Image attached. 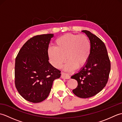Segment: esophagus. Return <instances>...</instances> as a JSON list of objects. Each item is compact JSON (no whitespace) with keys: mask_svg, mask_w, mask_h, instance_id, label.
Segmentation results:
<instances>
[{"mask_svg":"<svg viewBox=\"0 0 122 122\" xmlns=\"http://www.w3.org/2000/svg\"><path fill=\"white\" fill-rule=\"evenodd\" d=\"M61 78L64 79H69L70 76L68 74H66L65 73H63V72H62L61 73Z\"/></svg>","mask_w":122,"mask_h":122,"instance_id":"esophagus-1","label":"esophagus"}]
</instances>
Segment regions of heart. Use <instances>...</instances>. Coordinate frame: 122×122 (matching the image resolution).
Wrapping results in <instances>:
<instances>
[{
  "instance_id": "b5f03b06",
  "label": "heart",
  "mask_w": 122,
  "mask_h": 122,
  "mask_svg": "<svg viewBox=\"0 0 122 122\" xmlns=\"http://www.w3.org/2000/svg\"><path fill=\"white\" fill-rule=\"evenodd\" d=\"M54 45L49 47L48 56L51 63L56 68H60L66 58L68 60L64 69L67 71L84 66L89 58L91 46L84 35L67 33L57 38Z\"/></svg>"
}]
</instances>
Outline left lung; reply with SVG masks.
I'll return each instance as SVG.
<instances>
[{"instance_id":"8db88e82","label":"left lung","mask_w":122,"mask_h":122,"mask_svg":"<svg viewBox=\"0 0 122 122\" xmlns=\"http://www.w3.org/2000/svg\"><path fill=\"white\" fill-rule=\"evenodd\" d=\"M91 49L86 64L71 76L77 81V86L72 90L77 97L89 98L97 94L107 84L111 70V63L105 44L97 36L87 30Z\"/></svg>"}]
</instances>
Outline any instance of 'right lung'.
<instances>
[{"label":"right lung","mask_w":122,"mask_h":122,"mask_svg":"<svg viewBox=\"0 0 122 122\" xmlns=\"http://www.w3.org/2000/svg\"><path fill=\"white\" fill-rule=\"evenodd\" d=\"M53 34L35 36L25 42L15 60V85L20 95L32 103L46 100L61 71L49 62L48 50Z\"/></svg>","instance_id":"obj_1"}]
</instances>
